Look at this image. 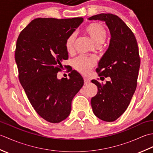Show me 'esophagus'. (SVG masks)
I'll list each match as a JSON object with an SVG mask.
<instances>
[{"instance_id": "1", "label": "esophagus", "mask_w": 153, "mask_h": 153, "mask_svg": "<svg viewBox=\"0 0 153 153\" xmlns=\"http://www.w3.org/2000/svg\"><path fill=\"white\" fill-rule=\"evenodd\" d=\"M90 83V80L89 79H87L86 78H84V84L85 85H87V84H89Z\"/></svg>"}]
</instances>
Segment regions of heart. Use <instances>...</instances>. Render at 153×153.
<instances>
[{
    "label": "heart",
    "mask_w": 153,
    "mask_h": 153,
    "mask_svg": "<svg viewBox=\"0 0 153 153\" xmlns=\"http://www.w3.org/2000/svg\"><path fill=\"white\" fill-rule=\"evenodd\" d=\"M85 31L91 40L96 47H100L104 43L106 38V31L101 24L98 23H92L85 27ZM76 39V34L73 33L68 36L65 41V47L68 53H71L74 51V43ZM95 64L92 58L79 56L74 62V66L77 71L82 75L88 74Z\"/></svg>",
    "instance_id": "b5f03b06"
}]
</instances>
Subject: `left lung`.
<instances>
[{"label":"left lung","instance_id":"1","mask_svg":"<svg viewBox=\"0 0 153 153\" xmlns=\"http://www.w3.org/2000/svg\"><path fill=\"white\" fill-rule=\"evenodd\" d=\"M88 19L105 22L110 33L108 48L97 68L99 76L110 77V80L105 84L91 81L98 92L91 104L97 118L114 122L126 111L137 87L140 67L137 40L130 29L116 15L100 14Z\"/></svg>","mask_w":153,"mask_h":153}]
</instances>
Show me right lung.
Returning <instances> with one entry per match:
<instances>
[{
  "label": "right lung",
  "mask_w": 153,
  "mask_h": 153,
  "mask_svg": "<svg viewBox=\"0 0 153 153\" xmlns=\"http://www.w3.org/2000/svg\"><path fill=\"white\" fill-rule=\"evenodd\" d=\"M83 22L71 19L36 18L19 35L15 51L19 79L27 98L41 118L59 123L71 112V100L83 85L76 70L70 78L58 79L61 62L68 58L66 38Z\"/></svg>",
  "instance_id": "right-lung-1"
}]
</instances>
